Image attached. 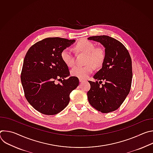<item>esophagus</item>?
<instances>
[{
	"label": "esophagus",
	"mask_w": 153,
	"mask_h": 153,
	"mask_svg": "<svg viewBox=\"0 0 153 153\" xmlns=\"http://www.w3.org/2000/svg\"><path fill=\"white\" fill-rule=\"evenodd\" d=\"M85 81H86L85 79H79V82H85Z\"/></svg>",
	"instance_id": "obj_1"
}]
</instances>
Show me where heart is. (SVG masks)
<instances>
[{
  "label": "heart",
  "mask_w": 153,
  "mask_h": 153,
  "mask_svg": "<svg viewBox=\"0 0 153 153\" xmlns=\"http://www.w3.org/2000/svg\"><path fill=\"white\" fill-rule=\"evenodd\" d=\"M76 49L78 52L86 54L84 66H75L71 70L72 76L79 79H86L94 70V66L97 68L101 67L105 59L104 50L100 47L96 48L93 42L88 40H81L76 45ZM61 58L63 62L68 66L71 67L75 63V57L73 50L70 48H65L61 53Z\"/></svg>",
  "instance_id": "heart-1"
}]
</instances>
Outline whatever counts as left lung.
<instances>
[{"label":"left lung","instance_id":"8db88e82","mask_svg":"<svg viewBox=\"0 0 153 153\" xmlns=\"http://www.w3.org/2000/svg\"><path fill=\"white\" fill-rule=\"evenodd\" d=\"M88 39L100 42L105 48L102 67L93 77L100 82L88 81L91 88L87 93L88 99L97 111L110 113L117 110L130 91L133 77L131 58L125 47L116 39L103 35ZM102 80L105 83L100 85Z\"/></svg>","mask_w":153,"mask_h":153}]
</instances>
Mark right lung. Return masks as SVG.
I'll use <instances>...</instances> for the list:
<instances>
[{"label":"right lung","mask_w":153,"mask_h":153,"mask_svg":"<svg viewBox=\"0 0 153 153\" xmlns=\"http://www.w3.org/2000/svg\"><path fill=\"white\" fill-rule=\"evenodd\" d=\"M75 40L48 37L37 42L27 51L21 72V82L29 103L40 113L54 115L70 102V94L79 85V79L70 76L62 51ZM63 78L61 84L56 79Z\"/></svg>","instance_id":"obj_1"}]
</instances>
